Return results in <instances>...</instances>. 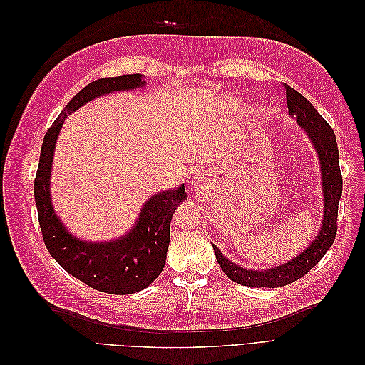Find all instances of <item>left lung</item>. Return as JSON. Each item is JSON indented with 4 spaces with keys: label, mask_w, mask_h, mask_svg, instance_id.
Returning <instances> with one entry per match:
<instances>
[{
    "label": "left lung",
    "mask_w": 365,
    "mask_h": 365,
    "mask_svg": "<svg viewBox=\"0 0 365 365\" xmlns=\"http://www.w3.org/2000/svg\"><path fill=\"white\" fill-rule=\"evenodd\" d=\"M286 90V102H288L289 114L297 118L307 137L314 143L317 149L319 164H322V187L324 196V215L323 225L315 240L309 245L300 256L267 271H251L240 268L239 264L222 256L216 245H213L216 260L222 268L227 277L239 284L250 286V288H279V286L289 284L302 279L311 271L315 264L324 257L327 250L332 247L336 236V217L338 204L342 193V176L339 170L338 145L334 129L327 121L318 114L312 103L304 98L300 93L295 91L289 85L283 83Z\"/></svg>",
    "instance_id": "left-lung-1"
}]
</instances>
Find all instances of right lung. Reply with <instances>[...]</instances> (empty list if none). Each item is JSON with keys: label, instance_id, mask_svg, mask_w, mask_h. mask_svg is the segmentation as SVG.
<instances>
[{"label": "right lung", "instance_id": "1", "mask_svg": "<svg viewBox=\"0 0 365 365\" xmlns=\"http://www.w3.org/2000/svg\"><path fill=\"white\" fill-rule=\"evenodd\" d=\"M143 74L103 77L88 83L65 106L43 137L35 178V201L42 239L51 257L61 267L91 288L115 295L134 294L161 274L170 242V220L176 205L185 197L184 185L152 196L143 205L135 225L128 235L113 242H85L71 236L62 225L51 205L50 175L54 146L68 114L93 98L114 91L143 86Z\"/></svg>", "mask_w": 365, "mask_h": 365}]
</instances>
